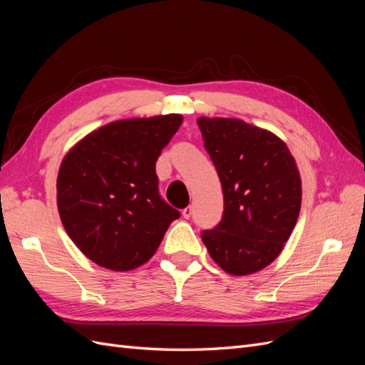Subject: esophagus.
<instances>
[{"label":"esophagus","mask_w":365,"mask_h":365,"mask_svg":"<svg viewBox=\"0 0 365 365\" xmlns=\"http://www.w3.org/2000/svg\"><path fill=\"white\" fill-rule=\"evenodd\" d=\"M192 213H193V210H192V207H190V205H189V207H185V208L182 210V216H184L185 219H190Z\"/></svg>","instance_id":"esophagus-1"}]
</instances>
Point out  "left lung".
<instances>
[{
    "mask_svg": "<svg viewBox=\"0 0 365 365\" xmlns=\"http://www.w3.org/2000/svg\"><path fill=\"white\" fill-rule=\"evenodd\" d=\"M205 150L217 170L224 213L201 233L225 272L248 275L282 252L302 207V180L288 146L237 118H197Z\"/></svg>",
    "mask_w": 365,
    "mask_h": 365,
    "instance_id": "1",
    "label": "left lung"
}]
</instances>
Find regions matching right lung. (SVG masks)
<instances>
[{"label": "right lung", "instance_id": "add662e5", "mask_svg": "<svg viewBox=\"0 0 365 365\" xmlns=\"http://www.w3.org/2000/svg\"><path fill=\"white\" fill-rule=\"evenodd\" d=\"M182 115L108 123L65 155L58 210L65 231L103 268L130 271L146 263L181 213L158 190L155 164Z\"/></svg>", "mask_w": 365, "mask_h": 365}]
</instances>
